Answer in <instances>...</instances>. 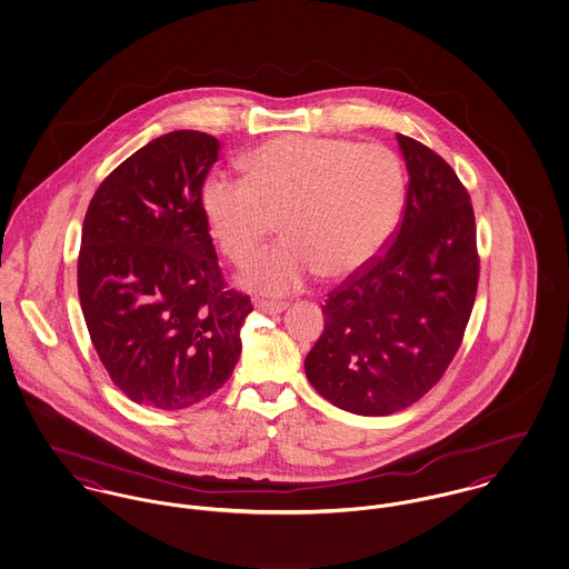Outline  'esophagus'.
Wrapping results in <instances>:
<instances>
[{
    "label": "esophagus",
    "mask_w": 569,
    "mask_h": 569,
    "mask_svg": "<svg viewBox=\"0 0 569 569\" xmlns=\"http://www.w3.org/2000/svg\"><path fill=\"white\" fill-rule=\"evenodd\" d=\"M287 301H270V299H254V308L257 310H263V312H270V315H278L282 310H287Z\"/></svg>",
    "instance_id": "obj_1"
}]
</instances>
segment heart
<instances>
[{"label":"heart","instance_id":"heart-1","mask_svg":"<svg viewBox=\"0 0 569 569\" xmlns=\"http://www.w3.org/2000/svg\"><path fill=\"white\" fill-rule=\"evenodd\" d=\"M246 169L248 178H208L201 208L211 238L236 266L257 254L280 220L287 240L243 273L248 287L270 296L296 291L317 271L347 278L366 268L405 211V169L381 146L280 137L252 151Z\"/></svg>","mask_w":569,"mask_h":569}]
</instances>
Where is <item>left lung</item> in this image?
<instances>
[{"mask_svg":"<svg viewBox=\"0 0 569 569\" xmlns=\"http://www.w3.org/2000/svg\"><path fill=\"white\" fill-rule=\"evenodd\" d=\"M409 169L388 248L329 291L306 377L331 405L389 416L418 402L460 349L478 293L476 213L437 151L398 134Z\"/></svg>","mask_w":569,"mask_h":569,"instance_id":"obj_1","label":"left lung"}]
</instances>
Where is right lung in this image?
Returning <instances> with one entry per match:
<instances>
[{
  "label": "right lung",
  "instance_id": "add662e5",
  "mask_svg": "<svg viewBox=\"0 0 569 569\" xmlns=\"http://www.w3.org/2000/svg\"><path fill=\"white\" fill-rule=\"evenodd\" d=\"M220 143L176 130L126 158L83 220L79 299L111 381L178 411L222 388L241 353L250 298L227 289L201 190Z\"/></svg>",
  "mask_w": 569,
  "mask_h": 569
}]
</instances>
